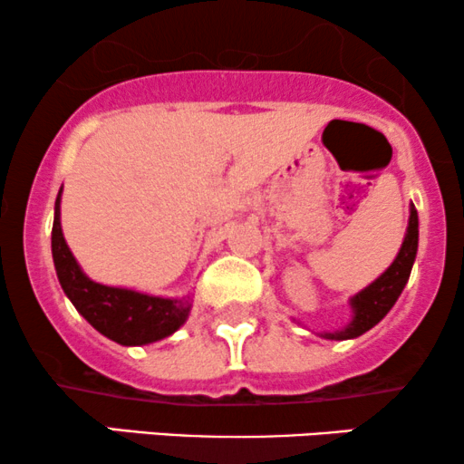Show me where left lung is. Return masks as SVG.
<instances>
[{"label": "left lung", "mask_w": 464, "mask_h": 464, "mask_svg": "<svg viewBox=\"0 0 464 464\" xmlns=\"http://www.w3.org/2000/svg\"><path fill=\"white\" fill-rule=\"evenodd\" d=\"M417 248H419V216L414 205H410V218H408V228L406 237H403L401 248H399L395 262L377 276L372 284H369L364 290H360L358 295H353L349 299L351 321L344 324L343 329H335V332H321L318 335L324 340H351L358 338V335L366 334L371 327H375L388 312L392 310L399 295L406 287L410 273H412V264L417 259Z\"/></svg>", "instance_id": "8db88e82"}]
</instances>
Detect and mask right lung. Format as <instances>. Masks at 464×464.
<instances>
[{
  "instance_id": "add662e5",
  "label": "right lung",
  "mask_w": 464,
  "mask_h": 464,
  "mask_svg": "<svg viewBox=\"0 0 464 464\" xmlns=\"http://www.w3.org/2000/svg\"><path fill=\"white\" fill-rule=\"evenodd\" d=\"M61 194L63 188L54 205L52 257H54L58 284L80 316L106 338L124 347L157 343L183 327L191 312V295L168 299L130 287L98 284L84 275L63 236Z\"/></svg>"
}]
</instances>
